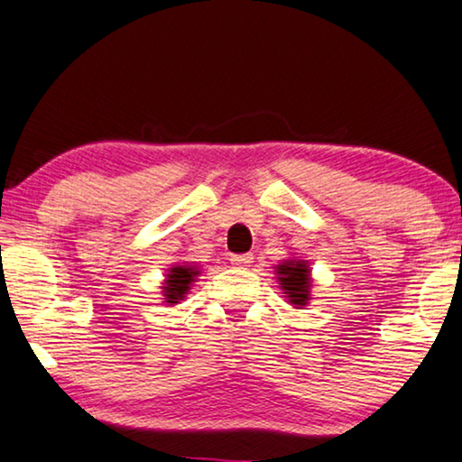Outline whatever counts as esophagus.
<instances>
[{"label":"esophagus","instance_id":"esophagus-1","mask_svg":"<svg viewBox=\"0 0 462 462\" xmlns=\"http://www.w3.org/2000/svg\"><path fill=\"white\" fill-rule=\"evenodd\" d=\"M252 263H254L252 254H233L231 256V264L237 266V269H245V266H250Z\"/></svg>","mask_w":462,"mask_h":462}]
</instances>
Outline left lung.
<instances>
[{"label": "left lung", "instance_id": "left-lung-1", "mask_svg": "<svg viewBox=\"0 0 462 462\" xmlns=\"http://www.w3.org/2000/svg\"><path fill=\"white\" fill-rule=\"evenodd\" d=\"M277 279L281 290H283L285 298L290 300V304L296 309L309 304L310 300V269L306 260H283V263L275 266Z\"/></svg>", "mask_w": 462, "mask_h": 462}]
</instances>
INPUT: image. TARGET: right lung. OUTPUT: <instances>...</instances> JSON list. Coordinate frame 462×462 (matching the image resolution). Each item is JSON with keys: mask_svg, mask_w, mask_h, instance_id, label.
Here are the masks:
<instances>
[{"mask_svg": "<svg viewBox=\"0 0 462 462\" xmlns=\"http://www.w3.org/2000/svg\"><path fill=\"white\" fill-rule=\"evenodd\" d=\"M199 275L196 266L189 264H177L169 271V275L164 279V302L166 304H179V300L185 298V293L191 290V283Z\"/></svg>", "mask_w": 462, "mask_h": 462, "instance_id": "right-lung-1", "label": "right lung"}]
</instances>
